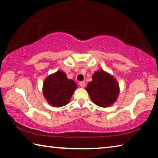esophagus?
<instances>
[{
    "mask_svg": "<svg viewBox=\"0 0 158 158\" xmlns=\"http://www.w3.org/2000/svg\"><path fill=\"white\" fill-rule=\"evenodd\" d=\"M79 84L80 86L84 88V87H85V81H80Z\"/></svg>",
    "mask_w": 158,
    "mask_h": 158,
    "instance_id": "esophagus-1",
    "label": "esophagus"
}]
</instances>
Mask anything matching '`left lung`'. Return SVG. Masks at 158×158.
<instances>
[{
	"instance_id": "8db88e82",
	"label": "left lung",
	"mask_w": 158,
	"mask_h": 158,
	"mask_svg": "<svg viewBox=\"0 0 158 158\" xmlns=\"http://www.w3.org/2000/svg\"><path fill=\"white\" fill-rule=\"evenodd\" d=\"M92 79L85 90L93 102L101 107L113 105L119 95L118 84L114 77L100 69L93 74Z\"/></svg>"
}]
</instances>
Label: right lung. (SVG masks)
<instances>
[{
    "instance_id": "1",
    "label": "right lung",
    "mask_w": 158,
    "mask_h": 158,
    "mask_svg": "<svg viewBox=\"0 0 158 158\" xmlns=\"http://www.w3.org/2000/svg\"><path fill=\"white\" fill-rule=\"evenodd\" d=\"M73 80L68 79L64 72L58 70L48 76L43 84V94L48 103L61 107L68 104L77 89Z\"/></svg>"
}]
</instances>
